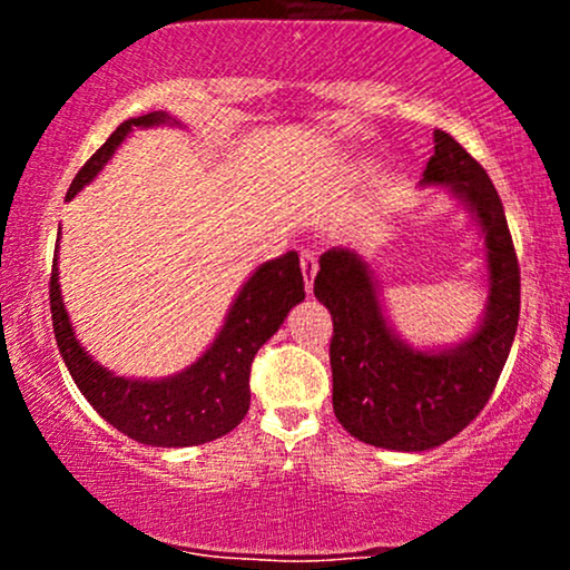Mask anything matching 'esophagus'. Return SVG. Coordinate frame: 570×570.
Returning <instances> with one entry per match:
<instances>
[{"label": "esophagus", "instance_id": "1", "mask_svg": "<svg viewBox=\"0 0 570 570\" xmlns=\"http://www.w3.org/2000/svg\"><path fill=\"white\" fill-rule=\"evenodd\" d=\"M299 265H303V276H305V289L311 294L313 289V278H316V271H318V259L313 252H303L299 254Z\"/></svg>", "mask_w": 570, "mask_h": 570}]
</instances>
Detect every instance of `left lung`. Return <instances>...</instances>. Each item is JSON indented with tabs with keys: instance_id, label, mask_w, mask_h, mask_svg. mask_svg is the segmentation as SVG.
Masks as SVG:
<instances>
[{
	"instance_id": "obj_1",
	"label": "left lung",
	"mask_w": 570,
	"mask_h": 570,
	"mask_svg": "<svg viewBox=\"0 0 570 570\" xmlns=\"http://www.w3.org/2000/svg\"><path fill=\"white\" fill-rule=\"evenodd\" d=\"M421 185H444L485 238L488 305L482 322L450 348L417 351L385 318L367 259L335 246L318 259L313 294L332 313V407L358 442L421 453L453 440L480 415L512 351L520 318V265L499 193L453 136L434 130Z\"/></svg>"
}]
</instances>
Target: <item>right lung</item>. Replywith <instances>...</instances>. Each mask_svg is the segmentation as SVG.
Instances as JSON below:
<instances>
[{
  "instance_id": "right-lung-1",
  "label": "right lung",
  "mask_w": 570,
  "mask_h": 570,
  "mask_svg": "<svg viewBox=\"0 0 570 570\" xmlns=\"http://www.w3.org/2000/svg\"><path fill=\"white\" fill-rule=\"evenodd\" d=\"M166 122L179 126L166 112H149L120 122V128L75 176L67 200L96 179L130 130L166 126ZM303 299L305 284L299 257L297 252H286L284 257L259 265L248 276L227 311L219 335L203 351L198 362L171 377L139 381L101 367L80 345L58 284V248L50 273L53 332L71 381L104 421L112 423L130 440L153 448H193V444L219 440L238 426L252 402L248 375H252L254 356L276 335L292 307Z\"/></svg>"
}]
</instances>
